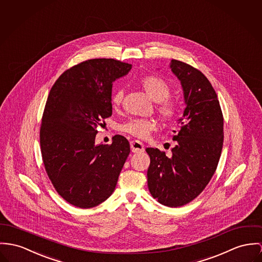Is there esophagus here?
<instances>
[{
  "label": "esophagus",
  "mask_w": 262,
  "mask_h": 262,
  "mask_svg": "<svg viewBox=\"0 0 262 262\" xmlns=\"http://www.w3.org/2000/svg\"><path fill=\"white\" fill-rule=\"evenodd\" d=\"M130 148L133 152H142L144 151L143 143L139 141H130Z\"/></svg>",
  "instance_id": "34e87169"
}]
</instances>
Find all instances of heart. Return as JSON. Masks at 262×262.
<instances>
[{"label": "heart", "instance_id": "1", "mask_svg": "<svg viewBox=\"0 0 262 262\" xmlns=\"http://www.w3.org/2000/svg\"><path fill=\"white\" fill-rule=\"evenodd\" d=\"M141 89L145 94L156 102H158L157 110L163 121H173L180 113V103L172 99H169L171 90L169 84L157 76H146L140 81ZM123 93L121 89L114 91L112 95V104L118 107L121 104ZM157 127L156 121L152 120L134 119L121 124V130L139 139L147 138Z\"/></svg>", "mask_w": 262, "mask_h": 262}]
</instances>
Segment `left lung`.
I'll list each match as a JSON object with an SVG mask.
<instances>
[{
  "label": "left lung",
  "instance_id": "1",
  "mask_svg": "<svg viewBox=\"0 0 262 262\" xmlns=\"http://www.w3.org/2000/svg\"><path fill=\"white\" fill-rule=\"evenodd\" d=\"M170 69L181 81L185 108L173 137L171 158L147 147L150 158L147 185L152 198L179 207L202 193L217 167L223 144V117L217 95L198 69L171 60Z\"/></svg>",
  "mask_w": 262,
  "mask_h": 262
}]
</instances>
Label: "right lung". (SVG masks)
I'll return each instance as SVG.
<instances>
[{
	"label": "right lung",
	"mask_w": 262,
	"mask_h": 262,
	"mask_svg": "<svg viewBox=\"0 0 262 262\" xmlns=\"http://www.w3.org/2000/svg\"><path fill=\"white\" fill-rule=\"evenodd\" d=\"M130 63L114 59L82 61L52 86L40 130L41 158L49 179L66 202L91 208L114 192L130 148L122 136L96 144L97 127L113 114V81Z\"/></svg>",
	"instance_id": "1"
}]
</instances>
